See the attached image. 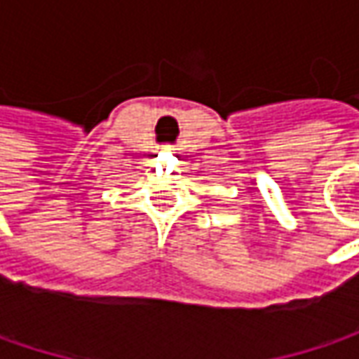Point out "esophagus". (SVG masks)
Here are the masks:
<instances>
[{"label": "esophagus", "mask_w": 359, "mask_h": 359, "mask_svg": "<svg viewBox=\"0 0 359 359\" xmlns=\"http://www.w3.org/2000/svg\"><path fill=\"white\" fill-rule=\"evenodd\" d=\"M161 151L170 154V151H173V145H161Z\"/></svg>", "instance_id": "1"}]
</instances>
